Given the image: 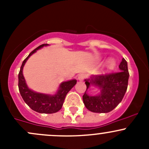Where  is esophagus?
Instances as JSON below:
<instances>
[{
	"instance_id": "34e87169",
	"label": "esophagus",
	"mask_w": 149,
	"mask_h": 149,
	"mask_svg": "<svg viewBox=\"0 0 149 149\" xmlns=\"http://www.w3.org/2000/svg\"><path fill=\"white\" fill-rule=\"evenodd\" d=\"M86 77V76L85 73H80V74L78 76V79H79V81H84Z\"/></svg>"
}]
</instances>
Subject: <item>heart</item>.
I'll list each match as a JSON object with an SVG mask.
<instances>
[{
	"label": "heart",
	"instance_id": "obj_1",
	"mask_svg": "<svg viewBox=\"0 0 149 149\" xmlns=\"http://www.w3.org/2000/svg\"><path fill=\"white\" fill-rule=\"evenodd\" d=\"M115 65H116V63L114 61L113 59H109L107 61L106 63V67L108 69H112L115 68Z\"/></svg>",
	"mask_w": 149,
	"mask_h": 149
}]
</instances>
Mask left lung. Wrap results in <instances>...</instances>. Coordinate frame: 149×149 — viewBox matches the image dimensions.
<instances>
[{"mask_svg":"<svg viewBox=\"0 0 149 149\" xmlns=\"http://www.w3.org/2000/svg\"><path fill=\"white\" fill-rule=\"evenodd\" d=\"M120 71L92 76L86 79V90L83 95V101L89 111L97 113H107L115 109L124 97L128 84L129 72L127 61L123 58L119 65ZM90 85L100 88L97 96H89L86 91Z\"/></svg>","mask_w":149,"mask_h":149,"instance_id":"obj_1","label":"left lung"}]
</instances>
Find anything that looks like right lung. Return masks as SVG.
Listing matches in <instances>:
<instances>
[{
  "label": "right lung",
  "instance_id": "1",
  "mask_svg": "<svg viewBox=\"0 0 149 149\" xmlns=\"http://www.w3.org/2000/svg\"><path fill=\"white\" fill-rule=\"evenodd\" d=\"M45 45H47L43 44L37 47L36 49L30 52L29 55L23 61L19 73V84L18 86H19V92H20L24 101L31 109L37 112H40V113L52 114L58 112L62 108L66 94L76 85L77 81L76 79H73V80L63 82L60 85L58 91L55 95H48V94L37 93L34 91H31L28 88L26 81H25L24 77L23 76V73H22L24 65L28 58L33 53H34L37 49H40Z\"/></svg>",
  "mask_w": 149,
  "mask_h": 149
}]
</instances>
